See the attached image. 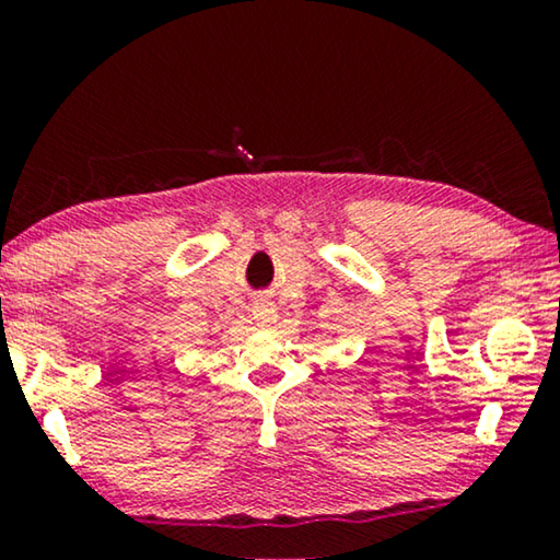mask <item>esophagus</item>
I'll list each match as a JSON object with an SVG mask.
<instances>
[{
	"mask_svg": "<svg viewBox=\"0 0 560 560\" xmlns=\"http://www.w3.org/2000/svg\"><path fill=\"white\" fill-rule=\"evenodd\" d=\"M252 316H255L259 326H272V320L278 318V316H275L272 303H267V301H257L255 308H252Z\"/></svg>",
	"mask_w": 560,
	"mask_h": 560,
	"instance_id": "esophagus-1",
	"label": "esophagus"
}]
</instances>
